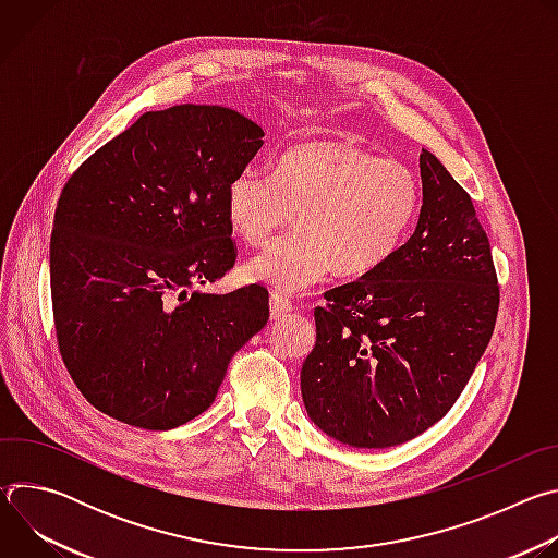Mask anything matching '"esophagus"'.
Segmentation results:
<instances>
[{
    "instance_id": "1",
    "label": "esophagus",
    "mask_w": 558,
    "mask_h": 558,
    "mask_svg": "<svg viewBox=\"0 0 558 558\" xmlns=\"http://www.w3.org/2000/svg\"><path fill=\"white\" fill-rule=\"evenodd\" d=\"M293 308L291 300L280 295V293H271L269 298V313H271V320H280V317H284L289 311Z\"/></svg>"
}]
</instances>
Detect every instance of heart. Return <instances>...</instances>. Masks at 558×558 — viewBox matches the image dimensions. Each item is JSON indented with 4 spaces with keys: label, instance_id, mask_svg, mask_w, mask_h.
Wrapping results in <instances>:
<instances>
[{
    "label": "heart",
    "instance_id": "obj_1",
    "mask_svg": "<svg viewBox=\"0 0 558 558\" xmlns=\"http://www.w3.org/2000/svg\"><path fill=\"white\" fill-rule=\"evenodd\" d=\"M413 170L353 143L320 141L287 149L276 174L238 172L225 192L231 229L252 247L295 218L300 227L247 265L252 280L302 293L336 269L366 276L400 250L420 216Z\"/></svg>",
    "mask_w": 558,
    "mask_h": 558
}]
</instances>
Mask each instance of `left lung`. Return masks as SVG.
Wrapping results in <instances>:
<instances>
[{"mask_svg":"<svg viewBox=\"0 0 558 558\" xmlns=\"http://www.w3.org/2000/svg\"><path fill=\"white\" fill-rule=\"evenodd\" d=\"M415 233L325 293L300 386L308 417L355 448L415 439L457 402L497 323L499 282L472 198L428 149Z\"/></svg>","mask_w":558,"mask_h":558,"instance_id":"8db88e82","label":"left lung"}]
</instances>
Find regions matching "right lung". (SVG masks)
<instances>
[{
  "mask_svg": "<svg viewBox=\"0 0 558 558\" xmlns=\"http://www.w3.org/2000/svg\"><path fill=\"white\" fill-rule=\"evenodd\" d=\"M263 136L220 106L145 112L63 185L50 238L54 333L101 413L145 430L194 420L267 325L265 287L194 291L235 263L225 192Z\"/></svg>",
  "mask_w": 558,
  "mask_h": 558,
  "instance_id": "right-lung-1",
  "label": "right lung"
}]
</instances>
